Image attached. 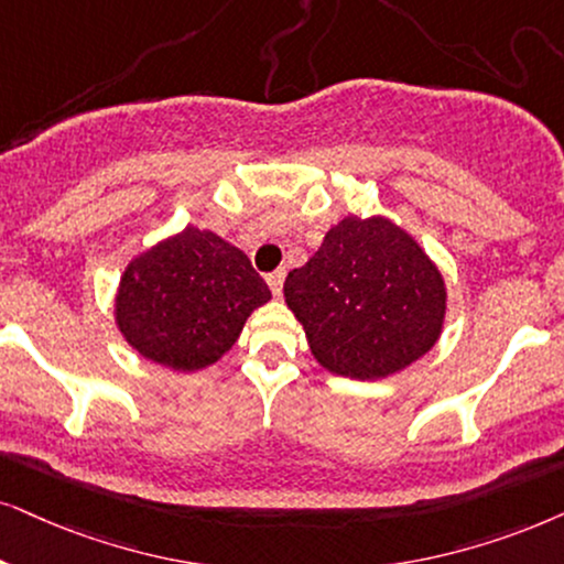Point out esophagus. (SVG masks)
Returning a JSON list of instances; mask_svg holds the SVG:
<instances>
[{
	"label": "esophagus",
	"mask_w": 564,
	"mask_h": 564,
	"mask_svg": "<svg viewBox=\"0 0 564 564\" xmlns=\"http://www.w3.org/2000/svg\"><path fill=\"white\" fill-rule=\"evenodd\" d=\"M283 278H286V273H283V270H275V273L268 275V286H270V291H273L275 296H281V291H283Z\"/></svg>",
	"instance_id": "esophagus-1"
}]
</instances>
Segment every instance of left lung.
Listing matches in <instances>:
<instances>
[{"label":"left lung","mask_w":564,"mask_h":564,"mask_svg":"<svg viewBox=\"0 0 564 564\" xmlns=\"http://www.w3.org/2000/svg\"><path fill=\"white\" fill-rule=\"evenodd\" d=\"M327 372L382 380L437 344L447 291L419 241L384 216H346L283 283Z\"/></svg>","instance_id":"obj_1"}]
</instances>
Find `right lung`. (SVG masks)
<instances>
[{
    "instance_id": "add662e5",
    "label": "right lung",
    "mask_w": 564,
    "mask_h": 564,
    "mask_svg": "<svg viewBox=\"0 0 564 564\" xmlns=\"http://www.w3.org/2000/svg\"><path fill=\"white\" fill-rule=\"evenodd\" d=\"M270 289L239 247L197 226L138 254L113 299L119 333L174 372L205 369L237 344Z\"/></svg>"
}]
</instances>
